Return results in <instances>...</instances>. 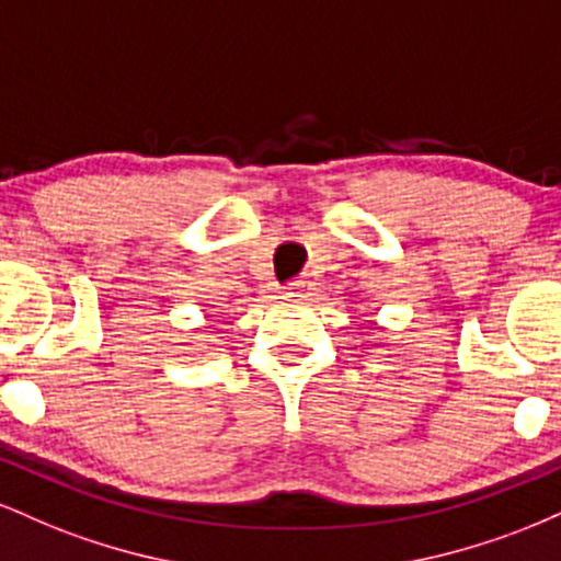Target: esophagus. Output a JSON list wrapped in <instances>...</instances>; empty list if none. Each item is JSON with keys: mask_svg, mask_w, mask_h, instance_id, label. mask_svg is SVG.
Masks as SVG:
<instances>
[{"mask_svg": "<svg viewBox=\"0 0 561 561\" xmlns=\"http://www.w3.org/2000/svg\"><path fill=\"white\" fill-rule=\"evenodd\" d=\"M285 295H287V298H308V295H311V282H308V279L287 282Z\"/></svg>", "mask_w": 561, "mask_h": 561, "instance_id": "1", "label": "esophagus"}]
</instances>
